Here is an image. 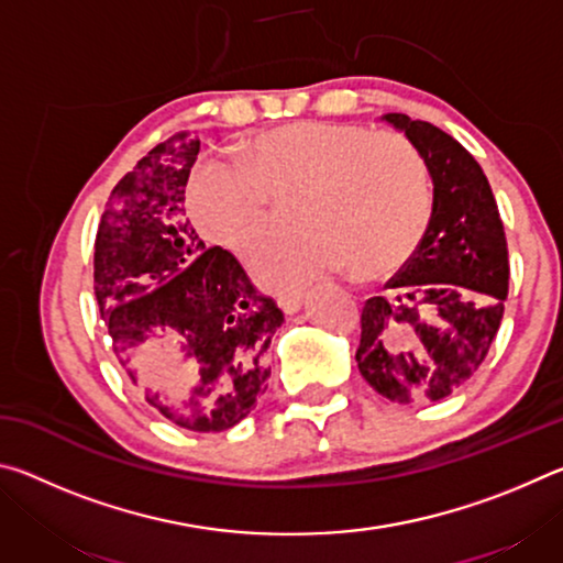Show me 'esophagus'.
<instances>
[{"label":"esophagus","mask_w":563,"mask_h":563,"mask_svg":"<svg viewBox=\"0 0 563 563\" xmlns=\"http://www.w3.org/2000/svg\"><path fill=\"white\" fill-rule=\"evenodd\" d=\"M302 302H305V295L302 292L280 295V298H278V305H280V310L285 312V316H295V312L302 308Z\"/></svg>","instance_id":"obj_1"}]
</instances>
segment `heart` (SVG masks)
Listing matches in <instances>:
<instances>
[{
  "mask_svg": "<svg viewBox=\"0 0 563 563\" xmlns=\"http://www.w3.org/2000/svg\"><path fill=\"white\" fill-rule=\"evenodd\" d=\"M241 164L198 166L188 213L208 241L245 258L273 233L271 198L298 196L302 231L253 261L265 288L295 290L347 265L377 278L415 253L430 221V174L399 133L298 121L255 136Z\"/></svg>",
  "mask_w": 563,
  "mask_h": 563,
  "instance_id": "b5f03b06",
  "label": "heart"
}]
</instances>
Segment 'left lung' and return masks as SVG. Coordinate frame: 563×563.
<instances>
[{"label": "left lung", "mask_w": 563, "mask_h": 563, "mask_svg": "<svg viewBox=\"0 0 563 563\" xmlns=\"http://www.w3.org/2000/svg\"><path fill=\"white\" fill-rule=\"evenodd\" d=\"M402 131L432 178V216L385 295L362 308L357 367L397 405L440 402L487 357L509 290L507 238L482 166L450 133L405 113Z\"/></svg>", "instance_id": "left-lung-1"}]
</instances>
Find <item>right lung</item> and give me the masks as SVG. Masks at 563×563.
Here are the masks:
<instances>
[{
    "instance_id": "obj_1",
    "label": "right lung",
    "mask_w": 563,
    "mask_h": 563,
    "mask_svg": "<svg viewBox=\"0 0 563 563\" xmlns=\"http://www.w3.org/2000/svg\"><path fill=\"white\" fill-rule=\"evenodd\" d=\"M198 151L194 133H174L111 190L93 245V292L141 397L184 430L221 432L265 393V352L285 318L231 253L206 247L186 221ZM170 354L197 383L188 394L165 387Z\"/></svg>"
}]
</instances>
